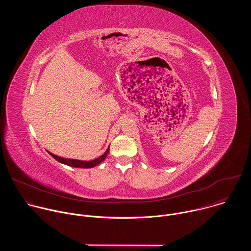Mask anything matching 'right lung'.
I'll use <instances>...</instances> for the list:
<instances>
[{"label": "right lung", "mask_w": 251, "mask_h": 251, "mask_svg": "<svg viewBox=\"0 0 251 251\" xmlns=\"http://www.w3.org/2000/svg\"><path fill=\"white\" fill-rule=\"evenodd\" d=\"M108 151L109 149L107 150L102 156H100L99 158L95 159V160H92V161H80V160H71V159H65V158H61V157H57L51 153H50V155H51L52 158H54L56 161H58L59 163H62V164H65L67 166H70V167H75V168H93L95 167L96 165L100 164L105 158L106 156L108 155Z\"/></svg>", "instance_id": "right-lung-1"}]
</instances>
